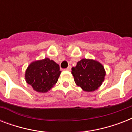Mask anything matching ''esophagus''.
<instances>
[{"label": "esophagus", "instance_id": "1", "mask_svg": "<svg viewBox=\"0 0 132 132\" xmlns=\"http://www.w3.org/2000/svg\"><path fill=\"white\" fill-rule=\"evenodd\" d=\"M71 70V66H69L67 68H66V70H68V71H70V70Z\"/></svg>", "mask_w": 132, "mask_h": 132}]
</instances>
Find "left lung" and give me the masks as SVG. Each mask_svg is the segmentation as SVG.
<instances>
[{"instance_id":"obj_1","label":"left lung","mask_w":132,"mask_h":132,"mask_svg":"<svg viewBox=\"0 0 132 132\" xmlns=\"http://www.w3.org/2000/svg\"><path fill=\"white\" fill-rule=\"evenodd\" d=\"M72 75L77 86L86 92H93L102 84L105 70L102 64L96 60L82 59L72 68Z\"/></svg>"}]
</instances>
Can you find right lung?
<instances>
[{
    "label": "right lung",
    "mask_w": 132,
    "mask_h": 132,
    "mask_svg": "<svg viewBox=\"0 0 132 132\" xmlns=\"http://www.w3.org/2000/svg\"><path fill=\"white\" fill-rule=\"evenodd\" d=\"M61 74L60 66L48 58L35 61L29 64L25 72V79L34 90L46 92L51 89Z\"/></svg>",
    "instance_id": "1"
}]
</instances>
